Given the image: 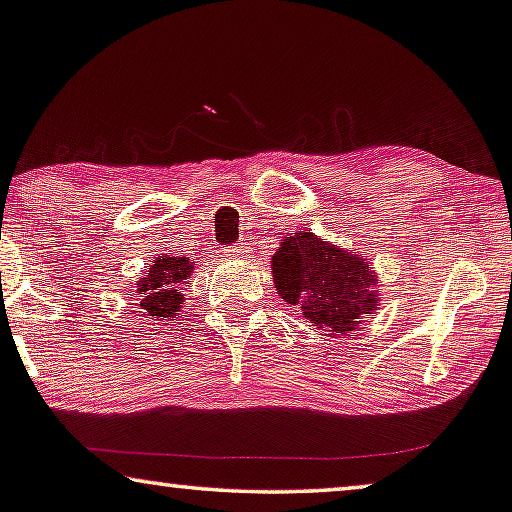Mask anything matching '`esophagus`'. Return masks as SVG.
Masks as SVG:
<instances>
[{"label": "esophagus", "instance_id": "34e87169", "mask_svg": "<svg viewBox=\"0 0 512 512\" xmlns=\"http://www.w3.org/2000/svg\"><path fill=\"white\" fill-rule=\"evenodd\" d=\"M232 257H246L248 255V243H236L230 250H227Z\"/></svg>", "mask_w": 512, "mask_h": 512}]
</instances>
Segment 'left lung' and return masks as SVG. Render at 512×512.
Listing matches in <instances>:
<instances>
[{"instance_id":"left-lung-1","label":"left lung","mask_w":512,"mask_h":512,"mask_svg":"<svg viewBox=\"0 0 512 512\" xmlns=\"http://www.w3.org/2000/svg\"><path fill=\"white\" fill-rule=\"evenodd\" d=\"M271 276L282 299L326 335L354 331L365 315H375L381 299L370 259L310 230L280 236Z\"/></svg>"}]
</instances>
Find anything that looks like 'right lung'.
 <instances>
[{
  "label": "right lung",
  "mask_w": 512,
  "mask_h": 512,
  "mask_svg": "<svg viewBox=\"0 0 512 512\" xmlns=\"http://www.w3.org/2000/svg\"><path fill=\"white\" fill-rule=\"evenodd\" d=\"M195 264L193 259L183 255H158L149 271L137 280V294H140L142 310L154 319L179 317L183 305V285H190V273Z\"/></svg>",
  "instance_id": "obj_1"
}]
</instances>
